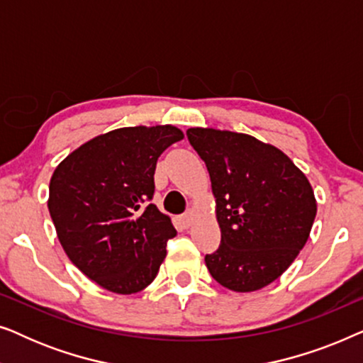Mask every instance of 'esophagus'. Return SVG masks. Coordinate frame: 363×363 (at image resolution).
Returning <instances> with one entry per match:
<instances>
[{"label":"esophagus","instance_id":"obj_1","mask_svg":"<svg viewBox=\"0 0 363 363\" xmlns=\"http://www.w3.org/2000/svg\"><path fill=\"white\" fill-rule=\"evenodd\" d=\"M191 223H193V211L188 210L186 213H183V215L180 216V225L183 228H190Z\"/></svg>","mask_w":363,"mask_h":363}]
</instances>
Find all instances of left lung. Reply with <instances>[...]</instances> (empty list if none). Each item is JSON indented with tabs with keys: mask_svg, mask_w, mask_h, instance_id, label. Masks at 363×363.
<instances>
[{
	"mask_svg": "<svg viewBox=\"0 0 363 363\" xmlns=\"http://www.w3.org/2000/svg\"><path fill=\"white\" fill-rule=\"evenodd\" d=\"M206 163L221 228L220 247L205 256L221 286L252 292L276 281L309 238L317 205L304 173L279 148L215 128H188Z\"/></svg>",
	"mask_w": 363,
	"mask_h": 363,
	"instance_id": "1",
	"label": "left lung"
}]
</instances>
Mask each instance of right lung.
<instances>
[{
  "mask_svg": "<svg viewBox=\"0 0 363 363\" xmlns=\"http://www.w3.org/2000/svg\"><path fill=\"white\" fill-rule=\"evenodd\" d=\"M183 138L172 125L123 127L99 135L59 163L48 208L72 264L116 294H135L155 279L177 236L150 203L158 157Z\"/></svg>",
  "mask_w": 363,
  "mask_h": 363,
  "instance_id": "obj_1",
  "label": "right lung"
}]
</instances>
